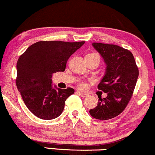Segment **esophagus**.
<instances>
[{
	"mask_svg": "<svg viewBox=\"0 0 155 155\" xmlns=\"http://www.w3.org/2000/svg\"><path fill=\"white\" fill-rule=\"evenodd\" d=\"M77 93L78 95H81V97H87V94H86V93H82V92H81V91H78L77 92Z\"/></svg>",
	"mask_w": 155,
	"mask_h": 155,
	"instance_id": "obj_1",
	"label": "esophagus"
}]
</instances>
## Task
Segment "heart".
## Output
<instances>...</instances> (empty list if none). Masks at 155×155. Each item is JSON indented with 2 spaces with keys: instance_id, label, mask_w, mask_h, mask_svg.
I'll list each match as a JSON object with an SVG mask.
<instances>
[{
  "instance_id": "b5f03b06",
  "label": "heart",
  "mask_w": 155,
  "mask_h": 155,
  "mask_svg": "<svg viewBox=\"0 0 155 155\" xmlns=\"http://www.w3.org/2000/svg\"><path fill=\"white\" fill-rule=\"evenodd\" d=\"M91 54H93V53H91ZM78 87H79L80 89H85L86 88V83H85V82H83V81L78 82Z\"/></svg>"
}]
</instances>
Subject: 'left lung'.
<instances>
[{"label": "left lung", "mask_w": 155, "mask_h": 155, "mask_svg": "<svg viewBox=\"0 0 155 155\" xmlns=\"http://www.w3.org/2000/svg\"><path fill=\"white\" fill-rule=\"evenodd\" d=\"M106 64V71L98 88L107 93L98 97V106L90 110V114L99 120H108L121 114L132 96L139 69L132 53L116 45L93 43Z\"/></svg>", "instance_id": "obj_1"}]
</instances>
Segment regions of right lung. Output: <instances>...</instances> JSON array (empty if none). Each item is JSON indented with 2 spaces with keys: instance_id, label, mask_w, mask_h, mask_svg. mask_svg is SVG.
I'll return each instance as SVG.
<instances>
[{
  "instance_id": "1",
  "label": "right lung",
  "mask_w": 155,
  "mask_h": 155,
  "mask_svg": "<svg viewBox=\"0 0 155 155\" xmlns=\"http://www.w3.org/2000/svg\"><path fill=\"white\" fill-rule=\"evenodd\" d=\"M84 44L85 41H38L19 57L16 86L34 115L51 120L62 114L65 101L74 91L72 87L54 88L51 78L53 73L64 71L68 59Z\"/></svg>"
}]
</instances>
